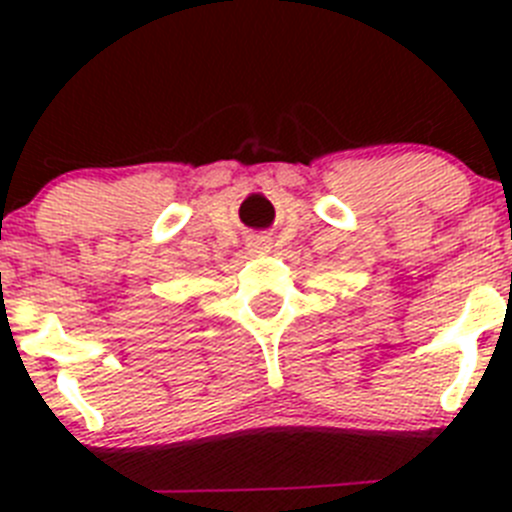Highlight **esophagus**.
I'll return each mask as SVG.
<instances>
[{"label":"esophagus","mask_w":512,"mask_h":512,"mask_svg":"<svg viewBox=\"0 0 512 512\" xmlns=\"http://www.w3.org/2000/svg\"><path fill=\"white\" fill-rule=\"evenodd\" d=\"M271 241L269 238H261V235H256V238H251V241H248V253H251V256H266V253H271Z\"/></svg>","instance_id":"34e87169"}]
</instances>
